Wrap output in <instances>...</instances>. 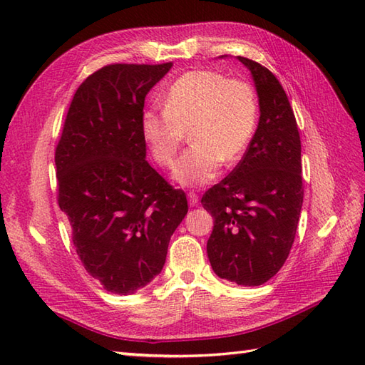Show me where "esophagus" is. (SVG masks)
<instances>
[{
	"instance_id": "1",
	"label": "esophagus",
	"mask_w": 365,
	"mask_h": 365,
	"mask_svg": "<svg viewBox=\"0 0 365 365\" xmlns=\"http://www.w3.org/2000/svg\"><path fill=\"white\" fill-rule=\"evenodd\" d=\"M188 202L191 207H196L199 204V196L196 192H188Z\"/></svg>"
}]
</instances>
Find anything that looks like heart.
<instances>
[{"label": "heart", "instance_id": "obj_1", "mask_svg": "<svg viewBox=\"0 0 365 365\" xmlns=\"http://www.w3.org/2000/svg\"><path fill=\"white\" fill-rule=\"evenodd\" d=\"M257 123V98L245 81L222 73L195 71L182 75L163 96V111L141 115V136L153 160L173 166L185 131L190 149L173 177L183 187H200L218 177L222 158L234 161L250 144Z\"/></svg>", "mask_w": 365, "mask_h": 365}]
</instances>
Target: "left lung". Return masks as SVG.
Wrapping results in <instances>:
<instances>
[{
	"mask_svg": "<svg viewBox=\"0 0 365 365\" xmlns=\"http://www.w3.org/2000/svg\"><path fill=\"white\" fill-rule=\"evenodd\" d=\"M237 59L252 75L259 125L242 161L200 202L215 220L207 242L213 271L230 282L255 287L282 268L297 234L304 196L301 141L276 76L255 61Z\"/></svg>",
	"mask_w": 365,
	"mask_h": 365,
	"instance_id": "obj_1",
	"label": "left lung"
}]
</instances>
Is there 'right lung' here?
Segmentation results:
<instances>
[{
    "mask_svg": "<svg viewBox=\"0 0 365 365\" xmlns=\"http://www.w3.org/2000/svg\"><path fill=\"white\" fill-rule=\"evenodd\" d=\"M173 63L111 64L76 89L54 153L58 202L88 273L131 294L161 273L187 196L145 161L141 115Z\"/></svg>",
    "mask_w": 365,
    "mask_h": 365,
    "instance_id": "right-lung-1",
    "label": "right lung"
}]
</instances>
